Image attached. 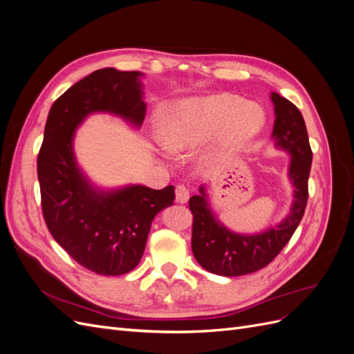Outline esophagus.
<instances>
[{"label": "esophagus", "mask_w": 354, "mask_h": 354, "mask_svg": "<svg viewBox=\"0 0 354 354\" xmlns=\"http://www.w3.org/2000/svg\"><path fill=\"white\" fill-rule=\"evenodd\" d=\"M189 201V189L185 185H177L176 187V202L186 203Z\"/></svg>", "instance_id": "34e87169"}]
</instances>
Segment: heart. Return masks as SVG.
Instances as JSON below:
<instances>
[{"instance_id":"obj_1","label":"heart","mask_w":354,"mask_h":354,"mask_svg":"<svg viewBox=\"0 0 354 354\" xmlns=\"http://www.w3.org/2000/svg\"><path fill=\"white\" fill-rule=\"evenodd\" d=\"M264 112L254 102L229 94H211L171 103L158 115L159 142L169 152L198 146L218 130L221 151L238 149L261 131Z\"/></svg>"}]
</instances>
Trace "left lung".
<instances>
[{
  "mask_svg": "<svg viewBox=\"0 0 354 354\" xmlns=\"http://www.w3.org/2000/svg\"><path fill=\"white\" fill-rule=\"evenodd\" d=\"M274 106L272 138L277 149L291 155L288 177L294 186V201L288 216L274 227L255 234L229 230L209 207L207 187L189 199L194 214L192 251L203 269L220 276H242L263 269L282 251L304 216L308 198V176L312 168V149L304 118L295 104L277 93H270Z\"/></svg>",
  "mask_w": 354,
  "mask_h": 354,
  "instance_id": "obj_1",
  "label": "left lung"
}]
</instances>
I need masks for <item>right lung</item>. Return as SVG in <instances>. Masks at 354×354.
Returning <instances> with one entry per match:
<instances>
[{
	"label": "right lung",
	"instance_id": "right-lung-1",
	"mask_svg": "<svg viewBox=\"0 0 354 354\" xmlns=\"http://www.w3.org/2000/svg\"><path fill=\"white\" fill-rule=\"evenodd\" d=\"M142 77L104 68L72 85L51 106L38 155L41 205L51 236L78 264L103 276L125 274L140 263L155 216L176 199L174 186L95 187L73 153V134L91 113H113L142 127Z\"/></svg>",
	"mask_w": 354,
	"mask_h": 354
}]
</instances>
